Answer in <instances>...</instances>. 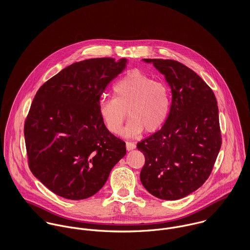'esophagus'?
Segmentation results:
<instances>
[{
	"instance_id": "1",
	"label": "esophagus",
	"mask_w": 250,
	"mask_h": 250,
	"mask_svg": "<svg viewBox=\"0 0 250 250\" xmlns=\"http://www.w3.org/2000/svg\"><path fill=\"white\" fill-rule=\"evenodd\" d=\"M126 148H127L128 151H131V150L136 148V144L134 143H131V142H127L126 143Z\"/></svg>"
}]
</instances>
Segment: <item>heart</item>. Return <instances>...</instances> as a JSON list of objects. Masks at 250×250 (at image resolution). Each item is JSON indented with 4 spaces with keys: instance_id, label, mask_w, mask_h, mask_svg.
<instances>
[{
    "instance_id": "heart-1",
    "label": "heart",
    "mask_w": 250,
    "mask_h": 250,
    "mask_svg": "<svg viewBox=\"0 0 250 250\" xmlns=\"http://www.w3.org/2000/svg\"><path fill=\"white\" fill-rule=\"evenodd\" d=\"M111 99L99 102V113L108 132L118 134L131 116L124 135L135 137L144 130L154 133L167 121L171 107V91L167 83L156 81L141 70L121 77L112 87Z\"/></svg>"
}]
</instances>
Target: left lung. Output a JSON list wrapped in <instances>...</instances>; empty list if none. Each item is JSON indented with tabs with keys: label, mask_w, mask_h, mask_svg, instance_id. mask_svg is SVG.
Instances as JSON below:
<instances>
[{
	"label": "left lung",
	"mask_w": 250,
	"mask_h": 250,
	"mask_svg": "<svg viewBox=\"0 0 250 250\" xmlns=\"http://www.w3.org/2000/svg\"><path fill=\"white\" fill-rule=\"evenodd\" d=\"M166 76L171 88L169 115L162 129L138 143L145 163L143 187L164 200H177L209 178L221 147L216 98L190 68L173 60L144 59Z\"/></svg>",
	"instance_id": "1"
}]
</instances>
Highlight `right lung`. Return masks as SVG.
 I'll return each mask as SVG.
<instances>
[{"label":"right lung","mask_w":250,"mask_h":250,"mask_svg":"<svg viewBox=\"0 0 250 250\" xmlns=\"http://www.w3.org/2000/svg\"><path fill=\"white\" fill-rule=\"evenodd\" d=\"M126 62H75L37 90L24 125L28 164L54 193L71 200L92 196L126 155V144L107 131L99 113L101 95Z\"/></svg>","instance_id":"add662e5"}]
</instances>
